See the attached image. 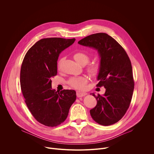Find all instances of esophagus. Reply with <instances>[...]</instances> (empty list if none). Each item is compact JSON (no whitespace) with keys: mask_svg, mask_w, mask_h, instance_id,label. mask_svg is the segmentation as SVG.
<instances>
[{"mask_svg":"<svg viewBox=\"0 0 154 154\" xmlns=\"http://www.w3.org/2000/svg\"><path fill=\"white\" fill-rule=\"evenodd\" d=\"M86 92H84V91H77V93H76V94H77V96L78 97H83L85 95H86Z\"/></svg>","mask_w":154,"mask_h":154,"instance_id":"34e87169","label":"esophagus"}]
</instances>
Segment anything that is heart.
I'll list each match as a JSON object with an SVG mask.
<instances>
[{
  "label": "heart",
  "mask_w": 154,
  "mask_h": 154,
  "mask_svg": "<svg viewBox=\"0 0 154 154\" xmlns=\"http://www.w3.org/2000/svg\"><path fill=\"white\" fill-rule=\"evenodd\" d=\"M74 58L75 61L80 64H86L90 60L89 55L83 52H77L74 54ZM100 70V64L97 62H94L90 64L88 67V71L91 75H96ZM87 82V79L83 77H75L70 80L69 85L77 89H84L85 85Z\"/></svg>",
  "instance_id": "b5f03b06"
}]
</instances>
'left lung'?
<instances>
[{
    "instance_id": "8db88e82",
    "label": "left lung",
    "mask_w": 154,
    "mask_h": 154,
    "mask_svg": "<svg viewBox=\"0 0 154 154\" xmlns=\"http://www.w3.org/2000/svg\"><path fill=\"white\" fill-rule=\"evenodd\" d=\"M78 43L96 50L100 58L97 86H103L105 93L96 96L97 105L90 110L92 118L102 125L118 122L129 107L134 90L132 67L122 47L105 33L88 36Z\"/></svg>"
}]
</instances>
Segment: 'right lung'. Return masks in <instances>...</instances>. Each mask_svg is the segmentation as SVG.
<instances>
[{"mask_svg":"<svg viewBox=\"0 0 154 154\" xmlns=\"http://www.w3.org/2000/svg\"><path fill=\"white\" fill-rule=\"evenodd\" d=\"M75 39L44 38L27 51L22 63L20 83L26 105L41 124L55 127L66 119L76 92L64 90L58 93L52 88V77L57 74L60 53L71 46Z\"/></svg>","mask_w":154,"mask_h":154,"instance_id":"right-lung-1","label":"right lung"}]
</instances>
